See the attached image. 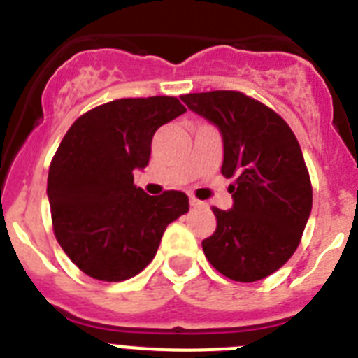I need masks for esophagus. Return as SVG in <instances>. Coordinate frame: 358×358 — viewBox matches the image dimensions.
I'll return each instance as SVG.
<instances>
[{
  "label": "esophagus",
  "instance_id": "obj_1",
  "mask_svg": "<svg viewBox=\"0 0 358 358\" xmlns=\"http://www.w3.org/2000/svg\"><path fill=\"white\" fill-rule=\"evenodd\" d=\"M189 206L199 208V206H202V202L197 201V199H195V197H189Z\"/></svg>",
  "mask_w": 358,
  "mask_h": 358
}]
</instances>
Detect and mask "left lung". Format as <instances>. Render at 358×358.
<instances>
[{
	"mask_svg": "<svg viewBox=\"0 0 358 358\" xmlns=\"http://www.w3.org/2000/svg\"><path fill=\"white\" fill-rule=\"evenodd\" d=\"M222 134V176L233 208H213L217 229L202 249L218 273L252 283L289 262L312 211V182L292 129L271 107L240 91L182 94Z\"/></svg>",
	"mask_w": 358,
	"mask_h": 358,
	"instance_id": "obj_1",
	"label": "left lung"
}]
</instances>
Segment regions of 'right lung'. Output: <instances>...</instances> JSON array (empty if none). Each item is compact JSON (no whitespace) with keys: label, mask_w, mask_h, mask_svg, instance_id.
<instances>
[{"label":"right lung","mask_w":358,"mask_h":358,"mask_svg":"<svg viewBox=\"0 0 358 358\" xmlns=\"http://www.w3.org/2000/svg\"><path fill=\"white\" fill-rule=\"evenodd\" d=\"M186 110L176 96L120 98L75 120L48 172L57 242L82 273L100 281L140 274L170 222L188 211V195L157 197L134 185L154 132Z\"/></svg>","instance_id":"obj_1"}]
</instances>
